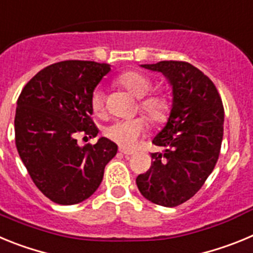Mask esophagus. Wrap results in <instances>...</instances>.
<instances>
[{
    "instance_id": "1",
    "label": "esophagus",
    "mask_w": 253,
    "mask_h": 253,
    "mask_svg": "<svg viewBox=\"0 0 253 253\" xmlns=\"http://www.w3.org/2000/svg\"><path fill=\"white\" fill-rule=\"evenodd\" d=\"M119 152L122 154H124V156H131V154L134 153L133 151H129V149H124V148H119Z\"/></svg>"
}]
</instances>
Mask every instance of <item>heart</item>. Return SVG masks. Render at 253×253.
Wrapping results in <instances>:
<instances>
[{"label":"heart","mask_w":253,"mask_h":253,"mask_svg":"<svg viewBox=\"0 0 253 253\" xmlns=\"http://www.w3.org/2000/svg\"><path fill=\"white\" fill-rule=\"evenodd\" d=\"M118 84L135 97H139V111L146 116L151 124L160 125L166 123L171 114L172 104L169 95L162 91H154L151 78L139 71H126L118 77ZM91 109L96 115L105 111V96L101 90H95L90 99ZM147 123L144 118H134L128 120H116L105 129V135L116 144L131 148L144 133Z\"/></svg>","instance_id":"1"}]
</instances>
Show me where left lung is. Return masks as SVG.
Returning <instances> with one entry per match:
<instances>
[{
	"label": "left lung",
	"instance_id": "1",
	"mask_svg": "<svg viewBox=\"0 0 253 253\" xmlns=\"http://www.w3.org/2000/svg\"><path fill=\"white\" fill-rule=\"evenodd\" d=\"M169 78L173 104L166 126L153 139L162 151L152 153V166L137 177L147 200L177 207L202 189L216 165L223 139L224 107L215 84L193 64L162 60L143 64Z\"/></svg>",
	"mask_w": 253,
	"mask_h": 253
}]
</instances>
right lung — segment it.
Listing matches in <instances>:
<instances>
[{
  "label": "right lung",
  "mask_w": 253,
  "mask_h": 253,
  "mask_svg": "<svg viewBox=\"0 0 253 253\" xmlns=\"http://www.w3.org/2000/svg\"><path fill=\"white\" fill-rule=\"evenodd\" d=\"M110 66L91 60H63L39 71L17 99L15 143L35 186L51 202L73 205L95 193L115 143L77 144L78 135L93 138L90 99Z\"/></svg>",
  "instance_id": "1"
}]
</instances>
